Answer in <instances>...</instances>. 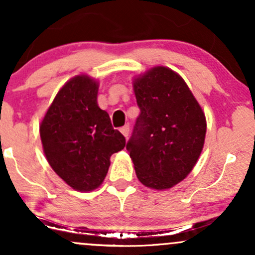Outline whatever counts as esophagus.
<instances>
[{
    "mask_svg": "<svg viewBox=\"0 0 255 255\" xmlns=\"http://www.w3.org/2000/svg\"><path fill=\"white\" fill-rule=\"evenodd\" d=\"M120 131H121V133L124 134L125 137H128V134H129V126H128V125L124 126V127H122L121 129H120Z\"/></svg>",
    "mask_w": 255,
    "mask_h": 255,
    "instance_id": "34e87169",
    "label": "esophagus"
}]
</instances>
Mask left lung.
Listing matches in <instances>:
<instances>
[{
    "label": "left lung",
    "mask_w": 255,
    "mask_h": 255,
    "mask_svg": "<svg viewBox=\"0 0 255 255\" xmlns=\"http://www.w3.org/2000/svg\"><path fill=\"white\" fill-rule=\"evenodd\" d=\"M140 115L127 150L144 186L164 191L184 180L197 164L206 135L200 104L176 72L164 66L134 79Z\"/></svg>",
    "instance_id": "8db88e82"
}]
</instances>
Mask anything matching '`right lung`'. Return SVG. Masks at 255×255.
<instances>
[{
    "label": "right lung",
    "mask_w": 255,
    "mask_h": 255,
    "mask_svg": "<svg viewBox=\"0 0 255 255\" xmlns=\"http://www.w3.org/2000/svg\"><path fill=\"white\" fill-rule=\"evenodd\" d=\"M98 81L80 74L61 87L40 122L46 160L56 174L79 192L103 183L110 157L126 146L111 126L109 114L98 107Z\"/></svg>",
    "instance_id": "right-lung-1"
}]
</instances>
